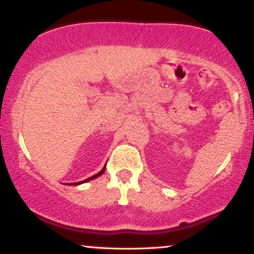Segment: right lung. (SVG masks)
I'll use <instances>...</instances> for the list:
<instances>
[{
    "instance_id": "right-lung-1",
    "label": "right lung",
    "mask_w": 254,
    "mask_h": 254,
    "mask_svg": "<svg viewBox=\"0 0 254 254\" xmlns=\"http://www.w3.org/2000/svg\"><path fill=\"white\" fill-rule=\"evenodd\" d=\"M105 168H106V165L104 166V168L103 170H101L100 172H99V173H97V174H94V176H92L90 178H87V179H84V180H82V182H78V183H71L70 185H81V184H83V183H87V182H90V180H93V179H95V178H98V177H100L101 174L104 173L105 172Z\"/></svg>"
}]
</instances>
